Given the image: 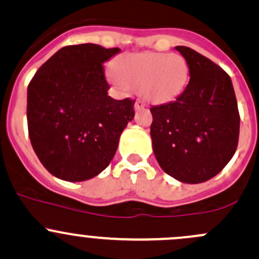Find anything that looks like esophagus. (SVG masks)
<instances>
[{"mask_svg": "<svg viewBox=\"0 0 259 259\" xmlns=\"http://www.w3.org/2000/svg\"><path fill=\"white\" fill-rule=\"evenodd\" d=\"M135 110H142L145 108V103L143 100H137L135 101Z\"/></svg>", "mask_w": 259, "mask_h": 259, "instance_id": "obj_1", "label": "esophagus"}]
</instances>
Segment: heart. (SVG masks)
<instances>
[{
  "instance_id": "obj_1",
  "label": "heart",
  "mask_w": 259,
  "mask_h": 259,
  "mask_svg": "<svg viewBox=\"0 0 259 259\" xmlns=\"http://www.w3.org/2000/svg\"><path fill=\"white\" fill-rule=\"evenodd\" d=\"M188 75L182 55L148 51L116 57L110 79L121 88H139L142 96L151 103L164 104L184 90Z\"/></svg>"
}]
</instances>
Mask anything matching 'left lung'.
I'll use <instances>...</instances> for the list:
<instances>
[{
	"label": "left lung",
	"mask_w": 259,
	"mask_h": 259,
	"mask_svg": "<svg viewBox=\"0 0 259 259\" xmlns=\"http://www.w3.org/2000/svg\"><path fill=\"white\" fill-rule=\"evenodd\" d=\"M176 50L189 67V82L174 101L151 106L150 135L161 169L197 184L215 177L234 155L241 117L229 75L194 50Z\"/></svg>",
	"instance_id": "1"
}]
</instances>
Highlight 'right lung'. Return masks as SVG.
Instances as JSON below:
<instances>
[{
    "label": "right lung",
    "instance_id": "add662e5",
    "mask_svg": "<svg viewBox=\"0 0 259 259\" xmlns=\"http://www.w3.org/2000/svg\"><path fill=\"white\" fill-rule=\"evenodd\" d=\"M117 52L95 44L65 46L28 83V137L52 176L82 182L113 160L120 135L135 115V100L108 95L103 64Z\"/></svg>",
    "mask_w": 259,
    "mask_h": 259
}]
</instances>
